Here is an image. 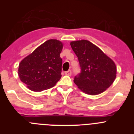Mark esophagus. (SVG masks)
<instances>
[{
	"instance_id": "esophagus-1",
	"label": "esophagus",
	"mask_w": 134,
	"mask_h": 134,
	"mask_svg": "<svg viewBox=\"0 0 134 134\" xmlns=\"http://www.w3.org/2000/svg\"><path fill=\"white\" fill-rule=\"evenodd\" d=\"M64 73H65V74H66V75L70 76V75H71V74H72V72H71L70 70H68V71H66Z\"/></svg>"
}]
</instances>
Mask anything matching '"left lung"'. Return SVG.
Segmentation results:
<instances>
[{
  "instance_id": "1",
  "label": "left lung",
  "mask_w": 134,
  "mask_h": 134,
  "mask_svg": "<svg viewBox=\"0 0 134 134\" xmlns=\"http://www.w3.org/2000/svg\"><path fill=\"white\" fill-rule=\"evenodd\" d=\"M70 46L81 70L74 80L78 87L91 95L100 94L109 88L116 77L117 68L113 60L87 40L72 41Z\"/></svg>"
}]
</instances>
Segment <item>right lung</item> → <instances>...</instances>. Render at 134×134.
I'll return each mask as SVG.
<instances>
[{
  "label": "right lung",
  "instance_id": "right-lung-1",
  "mask_svg": "<svg viewBox=\"0 0 134 134\" xmlns=\"http://www.w3.org/2000/svg\"><path fill=\"white\" fill-rule=\"evenodd\" d=\"M63 48L61 41L49 40L25 58L19 66L21 80L33 91H42L55 85L61 79Z\"/></svg>",
  "mask_w": 134,
  "mask_h": 134
}]
</instances>
